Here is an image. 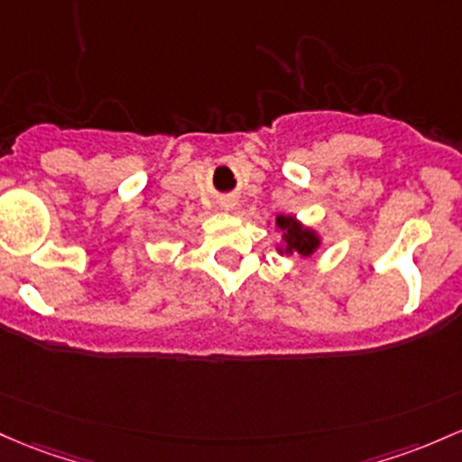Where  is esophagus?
Here are the masks:
<instances>
[{
	"label": "esophagus",
	"mask_w": 462,
	"mask_h": 462,
	"mask_svg": "<svg viewBox=\"0 0 462 462\" xmlns=\"http://www.w3.org/2000/svg\"><path fill=\"white\" fill-rule=\"evenodd\" d=\"M219 206H221V210H226V212H230V210H235V199H230V197H226V199H221L219 201Z\"/></svg>",
	"instance_id": "obj_1"
}]
</instances>
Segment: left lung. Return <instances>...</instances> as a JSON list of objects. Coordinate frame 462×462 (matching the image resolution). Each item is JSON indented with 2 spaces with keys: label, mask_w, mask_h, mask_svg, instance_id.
Returning <instances> with one entry per match:
<instances>
[{
  "label": "left lung",
  "mask_w": 462,
  "mask_h": 462,
  "mask_svg": "<svg viewBox=\"0 0 462 462\" xmlns=\"http://www.w3.org/2000/svg\"><path fill=\"white\" fill-rule=\"evenodd\" d=\"M273 230L281 232V243H276V252L281 256L298 254L300 258H307L322 247L320 232L298 221L296 215H276Z\"/></svg>",
  "instance_id": "obj_1"
}]
</instances>
